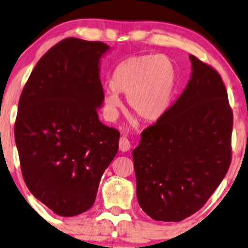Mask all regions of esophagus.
Here are the masks:
<instances>
[{
  "label": "esophagus",
  "instance_id": "esophagus-1",
  "mask_svg": "<svg viewBox=\"0 0 248 248\" xmlns=\"http://www.w3.org/2000/svg\"><path fill=\"white\" fill-rule=\"evenodd\" d=\"M119 148L121 152H127L130 148V141L126 136H122L119 140Z\"/></svg>",
  "mask_w": 248,
  "mask_h": 248
}]
</instances>
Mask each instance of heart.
Returning <instances> with one entry per match:
<instances>
[{
  "label": "heart",
  "instance_id": "1",
  "mask_svg": "<svg viewBox=\"0 0 248 248\" xmlns=\"http://www.w3.org/2000/svg\"><path fill=\"white\" fill-rule=\"evenodd\" d=\"M177 82L174 61L167 55L140 54L122 61L112 75L104 98L108 117L121 107L119 93L127 94L128 108L144 122L157 121L169 108Z\"/></svg>",
  "mask_w": 248,
  "mask_h": 248
}]
</instances>
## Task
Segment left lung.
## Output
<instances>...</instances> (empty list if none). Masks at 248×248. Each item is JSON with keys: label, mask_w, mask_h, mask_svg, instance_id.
Segmentation results:
<instances>
[{"label": "left lung", "mask_w": 248, "mask_h": 248, "mask_svg": "<svg viewBox=\"0 0 248 248\" xmlns=\"http://www.w3.org/2000/svg\"><path fill=\"white\" fill-rule=\"evenodd\" d=\"M189 59L186 88L133 151L137 201L156 221L178 222L197 212L232 161V111L222 79L194 55Z\"/></svg>", "instance_id": "obj_1"}]
</instances>
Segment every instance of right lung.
<instances>
[{
  "label": "right lung",
  "mask_w": 248,
  "mask_h": 248,
  "mask_svg": "<svg viewBox=\"0 0 248 248\" xmlns=\"http://www.w3.org/2000/svg\"><path fill=\"white\" fill-rule=\"evenodd\" d=\"M108 49L102 42L63 39L37 62L19 100L15 140L22 176L58 216L93 206L118 153L120 133L97 114L104 101L100 62Z\"/></svg>",
  "instance_id": "right-lung-1"
}]
</instances>
